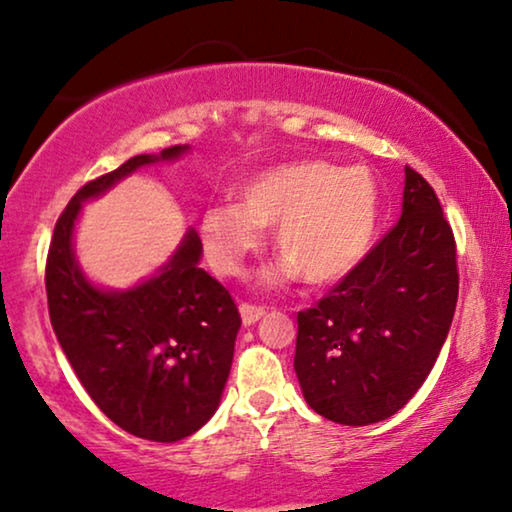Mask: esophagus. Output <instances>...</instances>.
Masks as SVG:
<instances>
[{
  "instance_id": "34e87169",
  "label": "esophagus",
  "mask_w": 512,
  "mask_h": 512,
  "mask_svg": "<svg viewBox=\"0 0 512 512\" xmlns=\"http://www.w3.org/2000/svg\"><path fill=\"white\" fill-rule=\"evenodd\" d=\"M241 320H243V325H252V323H257V320H260L264 313V306H255V304H241Z\"/></svg>"
}]
</instances>
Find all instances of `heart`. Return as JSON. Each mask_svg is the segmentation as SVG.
<instances>
[{"mask_svg":"<svg viewBox=\"0 0 512 512\" xmlns=\"http://www.w3.org/2000/svg\"><path fill=\"white\" fill-rule=\"evenodd\" d=\"M238 203L217 201L201 217L208 262L236 276L274 227L283 262L264 274L281 283L302 274L311 285L342 281L358 269L377 241L381 194L365 166L342 168L323 159H299L260 170L238 187Z\"/></svg>","mask_w":512,"mask_h":512,"instance_id":"b5f03b06","label":"heart"}]
</instances>
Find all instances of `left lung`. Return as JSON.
<instances>
[{
	"mask_svg": "<svg viewBox=\"0 0 512 512\" xmlns=\"http://www.w3.org/2000/svg\"><path fill=\"white\" fill-rule=\"evenodd\" d=\"M459 274L433 187L405 166L403 215L318 306L297 313L295 372L320 417L370 426L419 391L452 327Z\"/></svg>",
	"mask_w": 512,
	"mask_h": 512,
	"instance_id": "1",
	"label": "left lung"
}]
</instances>
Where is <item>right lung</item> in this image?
Segmentation results:
<instances>
[{
	"instance_id": "right-lung-1",
	"label": "right lung",
	"mask_w": 512,
	"mask_h": 512,
	"mask_svg": "<svg viewBox=\"0 0 512 512\" xmlns=\"http://www.w3.org/2000/svg\"><path fill=\"white\" fill-rule=\"evenodd\" d=\"M189 145L138 154L72 196L53 231L46 297L53 332L93 403L119 428L154 442L199 431L220 407L241 316L199 267L203 245L187 229L154 276L126 290L95 285L74 255L81 206L142 166L175 161Z\"/></svg>"
}]
</instances>
